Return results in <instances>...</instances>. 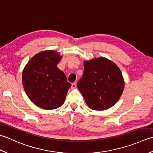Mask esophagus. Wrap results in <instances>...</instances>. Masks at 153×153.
I'll use <instances>...</instances> for the list:
<instances>
[{
  "mask_svg": "<svg viewBox=\"0 0 153 153\" xmlns=\"http://www.w3.org/2000/svg\"><path fill=\"white\" fill-rule=\"evenodd\" d=\"M76 86H77V83H76V82H74V83H72V84H71V89H75L76 87Z\"/></svg>",
  "mask_w": 153,
  "mask_h": 153,
  "instance_id": "34e87169",
  "label": "esophagus"
}]
</instances>
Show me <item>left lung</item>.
Segmentation results:
<instances>
[{
    "label": "left lung",
    "mask_w": 153,
    "mask_h": 153,
    "mask_svg": "<svg viewBox=\"0 0 153 153\" xmlns=\"http://www.w3.org/2000/svg\"><path fill=\"white\" fill-rule=\"evenodd\" d=\"M77 88L90 108L103 110L118 101L124 88V81L119 68L105 58L84 62L82 77Z\"/></svg>",
    "instance_id": "obj_1"
}]
</instances>
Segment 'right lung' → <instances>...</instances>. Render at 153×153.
I'll return each mask as SVG.
<instances>
[{"label": "right lung", "mask_w": 153, "mask_h": 153, "mask_svg": "<svg viewBox=\"0 0 153 153\" xmlns=\"http://www.w3.org/2000/svg\"><path fill=\"white\" fill-rule=\"evenodd\" d=\"M62 56L53 51L35 54L22 74V83L27 97L40 108L51 110L64 102L71 83L57 64Z\"/></svg>", "instance_id": "add662e5"}]
</instances>
